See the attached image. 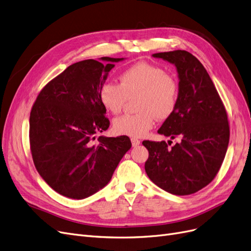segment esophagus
<instances>
[{
  "instance_id": "34e87169",
  "label": "esophagus",
  "mask_w": 251,
  "mask_h": 251,
  "mask_svg": "<svg viewBox=\"0 0 251 251\" xmlns=\"http://www.w3.org/2000/svg\"><path fill=\"white\" fill-rule=\"evenodd\" d=\"M131 144H132L133 147H136V146H138V145L141 144V141L137 140V138H135V137H132L131 138Z\"/></svg>"
}]
</instances>
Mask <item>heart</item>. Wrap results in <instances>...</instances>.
<instances>
[{"label": "heart", "instance_id": "heart-1", "mask_svg": "<svg viewBox=\"0 0 251 251\" xmlns=\"http://www.w3.org/2000/svg\"><path fill=\"white\" fill-rule=\"evenodd\" d=\"M179 83L175 76L156 65L138 62L119 74V85L103 82L99 88L100 103L110 114L117 115L128 100L134 99L137 110L114 120L117 134L141 137L155 125L156 118L166 120L175 113L179 102Z\"/></svg>", "mask_w": 251, "mask_h": 251}]
</instances>
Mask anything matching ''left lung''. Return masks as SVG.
Returning <instances> with one entry per match:
<instances>
[{
  "label": "left lung",
  "mask_w": 251,
  "mask_h": 251,
  "mask_svg": "<svg viewBox=\"0 0 251 251\" xmlns=\"http://www.w3.org/2000/svg\"><path fill=\"white\" fill-rule=\"evenodd\" d=\"M177 67L179 102L158 133L178 138L144 141L149 151L145 170L150 180L176 196H189L213 181L224 162L229 142L226 109L202 64L186 50L154 53ZM170 145V144H169Z\"/></svg>",
  "instance_id": "8db88e82"
}]
</instances>
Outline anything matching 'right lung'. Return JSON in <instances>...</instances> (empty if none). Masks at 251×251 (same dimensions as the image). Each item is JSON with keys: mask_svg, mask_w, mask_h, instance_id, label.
Returning <instances> with one entry per match:
<instances>
[{"mask_svg": "<svg viewBox=\"0 0 251 251\" xmlns=\"http://www.w3.org/2000/svg\"><path fill=\"white\" fill-rule=\"evenodd\" d=\"M74 63L46 83L30 114V149L37 172L58 193L75 200L94 194L110 181L120 160L131 148L126 135L95 134L109 120L98 97L100 86L123 58Z\"/></svg>", "mask_w": 251, "mask_h": 251, "instance_id": "obj_1", "label": "right lung"}]
</instances>
